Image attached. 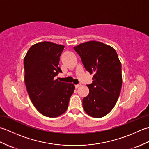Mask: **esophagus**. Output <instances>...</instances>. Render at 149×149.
Returning <instances> with one entry per match:
<instances>
[{"mask_svg":"<svg viewBox=\"0 0 149 149\" xmlns=\"http://www.w3.org/2000/svg\"><path fill=\"white\" fill-rule=\"evenodd\" d=\"M81 83H79L78 84H76V85H75V88H78L79 87H80L81 86Z\"/></svg>","mask_w":149,"mask_h":149,"instance_id":"obj_1","label":"esophagus"}]
</instances>
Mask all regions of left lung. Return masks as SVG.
Listing matches in <instances>:
<instances>
[{"label":"left lung","mask_w":149,"mask_h":149,"mask_svg":"<svg viewBox=\"0 0 149 149\" xmlns=\"http://www.w3.org/2000/svg\"><path fill=\"white\" fill-rule=\"evenodd\" d=\"M81 57L85 69L93 74L92 83L87 85L88 95L83 98V106L88 115L101 118L113 109L122 84V66L116 50L96 41L74 47Z\"/></svg>","instance_id":"obj_1"}]
</instances>
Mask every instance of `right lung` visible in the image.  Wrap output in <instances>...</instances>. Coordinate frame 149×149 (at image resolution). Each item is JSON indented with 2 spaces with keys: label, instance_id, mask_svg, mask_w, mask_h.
Instances as JSON below:
<instances>
[{
  "label": "right lung",
  "instance_id": "right-lung-1",
  "mask_svg": "<svg viewBox=\"0 0 149 149\" xmlns=\"http://www.w3.org/2000/svg\"><path fill=\"white\" fill-rule=\"evenodd\" d=\"M64 45L43 42L34 44L24 58L25 83L33 105L43 115L57 117L68 108L75 86L56 76L62 72L59 57Z\"/></svg>",
  "mask_w": 149,
  "mask_h": 149
}]
</instances>
